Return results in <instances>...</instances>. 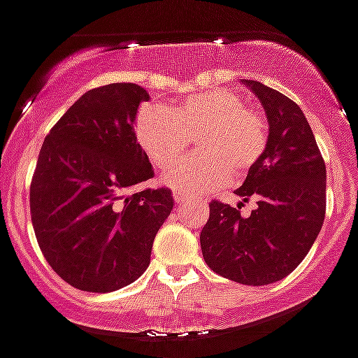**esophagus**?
Returning <instances> with one entry per match:
<instances>
[{"label": "esophagus", "instance_id": "obj_1", "mask_svg": "<svg viewBox=\"0 0 358 358\" xmlns=\"http://www.w3.org/2000/svg\"><path fill=\"white\" fill-rule=\"evenodd\" d=\"M173 198H174V202H176V203L185 202V194L180 193V191H173Z\"/></svg>", "mask_w": 358, "mask_h": 358}]
</instances>
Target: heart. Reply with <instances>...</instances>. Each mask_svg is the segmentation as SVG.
Returning a JSON list of instances; mask_svg holds the SVG:
<instances>
[{
  "label": "heart",
  "mask_w": 358,
  "mask_h": 358,
  "mask_svg": "<svg viewBox=\"0 0 358 358\" xmlns=\"http://www.w3.org/2000/svg\"><path fill=\"white\" fill-rule=\"evenodd\" d=\"M136 140L156 169H167L196 140V156L164 174L176 191L211 193L227 178L248 176L262 160L269 127L262 113L229 89L198 92L171 109L143 105L134 122Z\"/></svg>",
  "instance_id": "obj_1"
}]
</instances>
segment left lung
<instances>
[{
  "label": "left lung",
  "instance_id": "8db88e82",
  "mask_svg": "<svg viewBox=\"0 0 358 358\" xmlns=\"http://www.w3.org/2000/svg\"><path fill=\"white\" fill-rule=\"evenodd\" d=\"M269 122V138L242 187L244 202L257 200L249 216L213 200L200 233L203 260L213 271L245 286L282 280L299 266L326 216V164L299 105L260 82L245 80Z\"/></svg>",
  "mask_w": 358,
  "mask_h": 358
}]
</instances>
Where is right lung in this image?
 Instances as JSON below:
<instances>
[{"label": "right lung", "mask_w": 358, "mask_h": 358, "mask_svg": "<svg viewBox=\"0 0 358 358\" xmlns=\"http://www.w3.org/2000/svg\"><path fill=\"white\" fill-rule=\"evenodd\" d=\"M136 83L96 87L45 136L31 182V218L59 278L109 293L142 276L155 236L173 209L171 189L133 191L155 176L136 142Z\"/></svg>", "instance_id": "1"}]
</instances>
